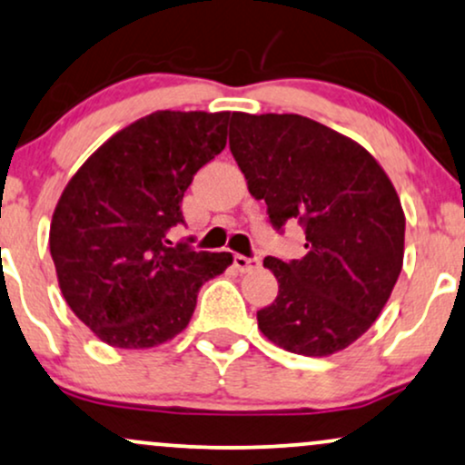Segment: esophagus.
I'll return each mask as SVG.
<instances>
[{
  "instance_id": "1",
  "label": "esophagus",
  "mask_w": 465,
  "mask_h": 465,
  "mask_svg": "<svg viewBox=\"0 0 465 465\" xmlns=\"http://www.w3.org/2000/svg\"><path fill=\"white\" fill-rule=\"evenodd\" d=\"M233 266L238 268L240 272H249L260 268V260L257 257H247V255H233Z\"/></svg>"
}]
</instances>
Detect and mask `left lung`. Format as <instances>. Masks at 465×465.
Wrapping results in <instances>:
<instances>
[{
	"instance_id": "left-lung-1",
	"label": "left lung",
	"mask_w": 465,
	"mask_h": 465,
	"mask_svg": "<svg viewBox=\"0 0 465 465\" xmlns=\"http://www.w3.org/2000/svg\"><path fill=\"white\" fill-rule=\"evenodd\" d=\"M229 149L271 225L299 221L305 232L301 260H264L279 294L257 312V327L296 355L346 349L401 275L405 214L392 182L361 144L301 114L233 112Z\"/></svg>"
}]
</instances>
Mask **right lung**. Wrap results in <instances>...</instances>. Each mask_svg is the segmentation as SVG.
<instances>
[{
    "mask_svg": "<svg viewBox=\"0 0 465 465\" xmlns=\"http://www.w3.org/2000/svg\"><path fill=\"white\" fill-rule=\"evenodd\" d=\"M229 112L160 110L116 132L66 183L49 251L80 321L116 349L173 340L193 318L201 286L232 253L173 244L194 173L227 144Z\"/></svg>",
    "mask_w": 465,
    "mask_h": 465,
    "instance_id": "add662e5",
    "label": "right lung"
}]
</instances>
